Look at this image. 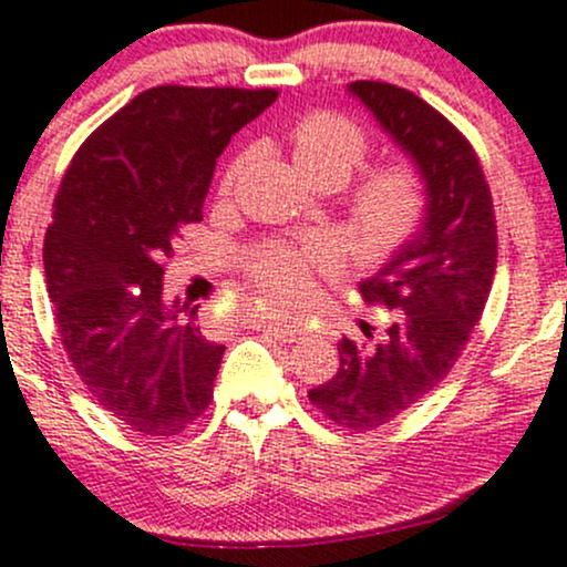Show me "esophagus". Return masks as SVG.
<instances>
[{"label":"esophagus","instance_id":"1","mask_svg":"<svg viewBox=\"0 0 567 567\" xmlns=\"http://www.w3.org/2000/svg\"><path fill=\"white\" fill-rule=\"evenodd\" d=\"M258 329L271 333V337L279 339V342H296V339H301L299 326L282 318H260Z\"/></svg>","mask_w":567,"mask_h":567}]
</instances>
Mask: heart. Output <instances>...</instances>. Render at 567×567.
Instances as JSON below:
<instances>
[{
    "mask_svg": "<svg viewBox=\"0 0 567 567\" xmlns=\"http://www.w3.org/2000/svg\"><path fill=\"white\" fill-rule=\"evenodd\" d=\"M290 148L299 168L318 187H339L367 163L372 138L353 118L312 111L290 127ZM255 159L244 148L219 178V193L234 195ZM429 187L413 163H383L359 178L348 198V225L355 247L369 258H385L419 234L426 217ZM337 260L323 244H266L249 258V274L274 303H299L312 293L315 274L333 271Z\"/></svg>",
    "mask_w": 567,
    "mask_h": 567,
    "instance_id": "heart-1",
    "label": "heart"
}]
</instances>
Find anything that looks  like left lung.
<instances>
[{
    "instance_id": "obj_1",
    "label": "left lung",
    "mask_w": 567,
    "mask_h": 567,
    "mask_svg": "<svg viewBox=\"0 0 567 567\" xmlns=\"http://www.w3.org/2000/svg\"><path fill=\"white\" fill-rule=\"evenodd\" d=\"M350 92L413 157L429 187L419 234L359 285L369 307L396 312L383 342L342 337L337 374L309 391L333 424L369 432L437 389L462 355L492 290L497 219L478 154L443 113L385 81H353Z\"/></svg>"
}]
</instances>
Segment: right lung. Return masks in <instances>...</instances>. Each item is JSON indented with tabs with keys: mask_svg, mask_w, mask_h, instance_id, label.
Listing matches in <instances>:
<instances>
[{
	"mask_svg": "<svg viewBox=\"0 0 567 567\" xmlns=\"http://www.w3.org/2000/svg\"><path fill=\"white\" fill-rule=\"evenodd\" d=\"M277 89L154 86L100 124L53 200L43 264L64 353L94 402L143 437L206 413L225 344L165 303V258L204 219L214 165ZM187 309V307H184Z\"/></svg>",
	"mask_w": 567,
	"mask_h": 567,
	"instance_id": "obj_1",
	"label": "right lung"
}]
</instances>
